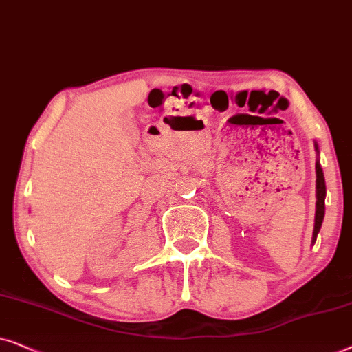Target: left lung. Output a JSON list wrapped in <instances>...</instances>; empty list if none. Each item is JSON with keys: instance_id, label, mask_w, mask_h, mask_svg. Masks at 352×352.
Masks as SVG:
<instances>
[{"instance_id": "8db88e82", "label": "left lung", "mask_w": 352, "mask_h": 352, "mask_svg": "<svg viewBox=\"0 0 352 352\" xmlns=\"http://www.w3.org/2000/svg\"><path fill=\"white\" fill-rule=\"evenodd\" d=\"M316 172H317V204H316V225H314V235H312V241H316L317 233L320 230L322 222H323V215H325V179H323V172L320 164H316Z\"/></svg>"}]
</instances>
